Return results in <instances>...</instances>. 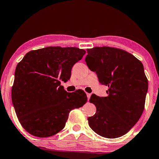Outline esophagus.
Returning <instances> with one entry per match:
<instances>
[{
  "mask_svg": "<svg viewBox=\"0 0 159 159\" xmlns=\"http://www.w3.org/2000/svg\"><path fill=\"white\" fill-rule=\"evenodd\" d=\"M86 95H87V98H88V99H90V95H91V94H90V93H86Z\"/></svg>",
  "mask_w": 159,
  "mask_h": 159,
  "instance_id": "34e87169",
  "label": "esophagus"
}]
</instances>
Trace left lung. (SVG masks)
<instances>
[{
    "label": "left lung",
    "mask_w": 159,
    "mask_h": 159,
    "mask_svg": "<svg viewBox=\"0 0 159 159\" xmlns=\"http://www.w3.org/2000/svg\"><path fill=\"white\" fill-rule=\"evenodd\" d=\"M85 61L100 84L108 87L106 97L93 94L96 113L88 118L90 127L101 137H122L134 127L144 109L148 80L142 63L125 50L102 47L87 49Z\"/></svg>",
    "instance_id": "1"
}]
</instances>
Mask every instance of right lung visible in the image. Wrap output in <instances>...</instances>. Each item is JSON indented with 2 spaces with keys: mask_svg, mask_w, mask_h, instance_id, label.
<instances>
[{
  "mask_svg": "<svg viewBox=\"0 0 159 159\" xmlns=\"http://www.w3.org/2000/svg\"><path fill=\"white\" fill-rule=\"evenodd\" d=\"M85 54L76 47H48L32 50L17 65L12 102L22 127L32 135L48 137L64 129L70 110L87 102L83 90L68 93L61 85Z\"/></svg>",
  "mask_w": 159,
  "mask_h": 159,
  "instance_id": "1",
  "label": "right lung"
}]
</instances>
